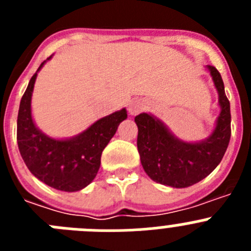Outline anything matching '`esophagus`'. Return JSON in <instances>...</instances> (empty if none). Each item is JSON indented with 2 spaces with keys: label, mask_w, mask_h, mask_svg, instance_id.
<instances>
[{
  "label": "esophagus",
  "mask_w": 251,
  "mask_h": 251,
  "mask_svg": "<svg viewBox=\"0 0 251 251\" xmlns=\"http://www.w3.org/2000/svg\"><path fill=\"white\" fill-rule=\"evenodd\" d=\"M145 100H142V99H133V100H130L128 103V112H129V114L136 115L145 109Z\"/></svg>",
  "instance_id": "34e87169"
}]
</instances>
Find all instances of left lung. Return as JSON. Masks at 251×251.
<instances>
[{"label":"left lung","mask_w":251,"mask_h":251,"mask_svg":"<svg viewBox=\"0 0 251 251\" xmlns=\"http://www.w3.org/2000/svg\"><path fill=\"white\" fill-rule=\"evenodd\" d=\"M219 94L220 114L212 133L200 142H183L172 134L161 119L148 113L134 118L138 127L141 163L146 174L157 183L185 188L200 182L217 167L225 154L231 136V114L220 73L206 65Z\"/></svg>","instance_id":"1"}]
</instances>
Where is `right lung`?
<instances>
[{"mask_svg": "<svg viewBox=\"0 0 251 251\" xmlns=\"http://www.w3.org/2000/svg\"><path fill=\"white\" fill-rule=\"evenodd\" d=\"M48 57L46 60H50ZM22 95L17 115V145L30 172L41 182L60 191L75 192L86 187L100 167L101 152L127 119L126 108L103 117L72 138L55 139L36 127L31 114V97L37 73Z\"/></svg>", "mask_w": 251, "mask_h": 251, "instance_id": "1", "label": "right lung"}]
</instances>
